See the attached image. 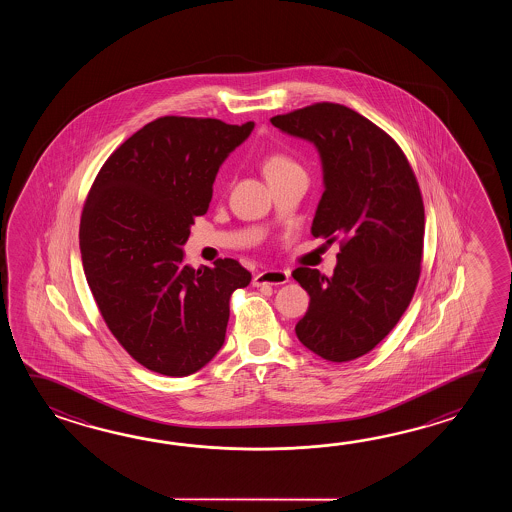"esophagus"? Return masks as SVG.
I'll list each match as a JSON object with an SVG mask.
<instances>
[{
    "instance_id": "34e87169",
    "label": "esophagus",
    "mask_w": 512,
    "mask_h": 512,
    "mask_svg": "<svg viewBox=\"0 0 512 512\" xmlns=\"http://www.w3.org/2000/svg\"><path fill=\"white\" fill-rule=\"evenodd\" d=\"M289 282V272L280 271V269H267L261 271L252 278V285L254 287H261V285H283Z\"/></svg>"
}]
</instances>
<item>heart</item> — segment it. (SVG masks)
Returning a JSON list of instances; mask_svg holds the SVG:
<instances>
[{
	"label": "heart",
	"mask_w": 512,
	"mask_h": 512,
	"mask_svg": "<svg viewBox=\"0 0 512 512\" xmlns=\"http://www.w3.org/2000/svg\"><path fill=\"white\" fill-rule=\"evenodd\" d=\"M296 166L298 164L294 163L291 157H287L283 153H272L269 157H265V161H263V174H265V177H271V175L280 174V172H285L289 168H296Z\"/></svg>",
	"instance_id": "b5f03b06"
}]
</instances>
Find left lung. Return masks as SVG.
Listing matches in <instances>:
<instances>
[{"label": "left lung", "mask_w": 512, "mask_h": 512, "mask_svg": "<svg viewBox=\"0 0 512 512\" xmlns=\"http://www.w3.org/2000/svg\"><path fill=\"white\" fill-rule=\"evenodd\" d=\"M271 122L315 144L324 194L311 232L342 236L331 278L293 272L311 298L296 337L322 359H359L392 331L419 282L425 207L414 170L388 133L346 106L320 102Z\"/></svg>", "instance_id": "1"}]
</instances>
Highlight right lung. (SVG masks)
I'll return each instance as SVG.
<instances>
[{
  "mask_svg": "<svg viewBox=\"0 0 512 512\" xmlns=\"http://www.w3.org/2000/svg\"><path fill=\"white\" fill-rule=\"evenodd\" d=\"M252 130L161 117L109 155L89 190L78 234L89 289L113 337L155 373L207 366L225 342L230 294L251 283L232 258L192 269L183 245L219 166Z\"/></svg>",
  "mask_w": 512,
  "mask_h": 512,
  "instance_id": "1",
  "label": "right lung"
}]
</instances>
